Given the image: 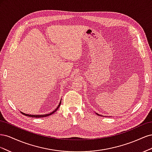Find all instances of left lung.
I'll return each instance as SVG.
<instances>
[{"mask_svg": "<svg viewBox=\"0 0 152 152\" xmlns=\"http://www.w3.org/2000/svg\"><path fill=\"white\" fill-rule=\"evenodd\" d=\"M96 113V114H97V115H99V116H101V115H99V114H98L97 113Z\"/></svg>", "mask_w": 152, "mask_h": 152, "instance_id": "left-lung-1", "label": "left lung"}]
</instances>
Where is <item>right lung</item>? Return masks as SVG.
Wrapping results in <instances>:
<instances>
[{"mask_svg":"<svg viewBox=\"0 0 152 152\" xmlns=\"http://www.w3.org/2000/svg\"><path fill=\"white\" fill-rule=\"evenodd\" d=\"M61 100L60 101V102H59V105L58 106V107H57L56 109H55L53 112H50V113H48V114H44V115H29V114H26V113H23V112H21V113H22V114H23L24 115L28 116V117H35V118L45 117H48V116H49V115H52V114L54 113L55 112L57 111V110L59 108V106H60V104H61Z\"/></svg>","mask_w":152,"mask_h":152,"instance_id":"1","label":"right lung"}]
</instances>
